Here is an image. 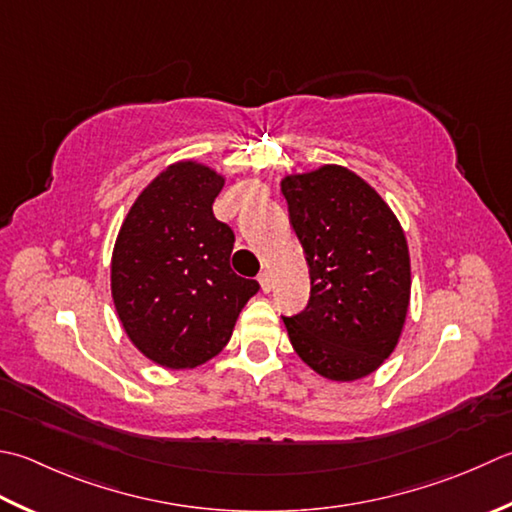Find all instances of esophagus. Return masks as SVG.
<instances>
[{"label": "esophagus", "mask_w": 512, "mask_h": 512, "mask_svg": "<svg viewBox=\"0 0 512 512\" xmlns=\"http://www.w3.org/2000/svg\"><path fill=\"white\" fill-rule=\"evenodd\" d=\"M259 286H262L264 293H270V288H273V275L268 273V270H264V273H259Z\"/></svg>", "instance_id": "34e87169"}]
</instances>
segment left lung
Listing matches in <instances>:
<instances>
[{"instance_id":"obj_1","label":"left lung","mask_w":512,"mask_h":512,"mask_svg":"<svg viewBox=\"0 0 512 512\" xmlns=\"http://www.w3.org/2000/svg\"><path fill=\"white\" fill-rule=\"evenodd\" d=\"M282 193L310 270L306 308L284 317L290 344L326 379L366 377L393 353L406 322L404 230L377 190L342 166L288 175Z\"/></svg>"}]
</instances>
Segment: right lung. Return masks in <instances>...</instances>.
Wrapping results in <instances>:
<instances>
[{"label": "right lung", "instance_id": "obj_1", "mask_svg": "<svg viewBox=\"0 0 512 512\" xmlns=\"http://www.w3.org/2000/svg\"><path fill=\"white\" fill-rule=\"evenodd\" d=\"M222 186L208 166H168L119 228L113 302L130 342L159 366L195 368L215 357L259 290L230 268L235 233L213 215Z\"/></svg>", "mask_w": 512, "mask_h": 512}]
</instances>
